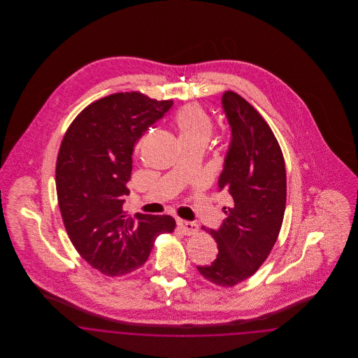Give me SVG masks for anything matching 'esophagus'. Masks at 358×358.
<instances>
[{
	"mask_svg": "<svg viewBox=\"0 0 358 358\" xmlns=\"http://www.w3.org/2000/svg\"><path fill=\"white\" fill-rule=\"evenodd\" d=\"M177 227L184 235H187V236L194 235L199 231V225L196 222H187V220H181V219H177Z\"/></svg>",
	"mask_w": 358,
	"mask_h": 358,
	"instance_id": "obj_1",
	"label": "esophagus"
}]
</instances>
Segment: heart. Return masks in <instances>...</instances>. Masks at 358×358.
Listing matches in <instances>:
<instances>
[{
	"label": "heart",
	"instance_id": "obj_1",
	"mask_svg": "<svg viewBox=\"0 0 358 358\" xmlns=\"http://www.w3.org/2000/svg\"><path fill=\"white\" fill-rule=\"evenodd\" d=\"M171 123L181 146H205L213 133V120L199 104H187L180 108L174 114Z\"/></svg>",
	"mask_w": 358,
	"mask_h": 358
}]
</instances>
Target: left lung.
I'll return each instance as SVG.
<instances>
[{"label": "left lung", "mask_w": 358, "mask_h": 358, "mask_svg": "<svg viewBox=\"0 0 358 358\" xmlns=\"http://www.w3.org/2000/svg\"><path fill=\"white\" fill-rule=\"evenodd\" d=\"M222 108L232 138L219 189L231 194V205L222 208L220 229L208 231L217 257L197 270L209 282L232 287L270 255L283 222L287 182L282 149L264 118L234 91L222 94Z\"/></svg>", "instance_id": "1"}]
</instances>
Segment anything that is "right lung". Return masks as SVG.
I'll use <instances>...</instances> for the list:
<instances>
[{"mask_svg": "<svg viewBox=\"0 0 358 358\" xmlns=\"http://www.w3.org/2000/svg\"><path fill=\"white\" fill-rule=\"evenodd\" d=\"M173 101L118 92L91 103L69 124L56 161V192L69 240L79 255L107 276L141 267L154 241L171 234V216H126L123 196L136 141Z\"/></svg>", "mask_w": 358, "mask_h": 358, "instance_id": "add662e5", "label": "right lung"}]
</instances>
